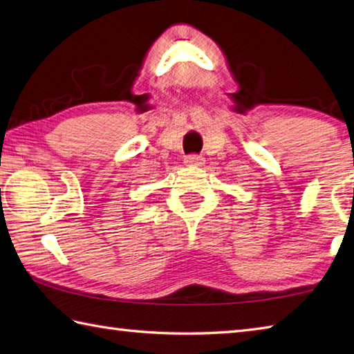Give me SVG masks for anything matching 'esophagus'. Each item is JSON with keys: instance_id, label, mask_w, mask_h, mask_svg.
<instances>
[{"instance_id": "1", "label": "esophagus", "mask_w": 354, "mask_h": 354, "mask_svg": "<svg viewBox=\"0 0 354 354\" xmlns=\"http://www.w3.org/2000/svg\"><path fill=\"white\" fill-rule=\"evenodd\" d=\"M184 164L187 167H201L204 164V159H203V156L190 155V156H185Z\"/></svg>"}]
</instances>
